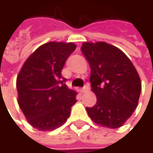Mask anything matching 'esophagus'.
<instances>
[{
  "instance_id": "esophagus-1",
  "label": "esophagus",
  "mask_w": 153,
  "mask_h": 153,
  "mask_svg": "<svg viewBox=\"0 0 153 153\" xmlns=\"http://www.w3.org/2000/svg\"><path fill=\"white\" fill-rule=\"evenodd\" d=\"M88 89H89V88H88V85H87V84H86V85H85V86H84V87H83V88L80 89V91H81L82 93H85V92H87Z\"/></svg>"
}]
</instances>
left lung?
Segmentation results:
<instances>
[{
    "label": "left lung",
    "instance_id": "left-lung-1",
    "mask_svg": "<svg viewBox=\"0 0 153 153\" xmlns=\"http://www.w3.org/2000/svg\"><path fill=\"white\" fill-rule=\"evenodd\" d=\"M90 69L92 91L97 96L94 106L87 107L97 124L121 127L137 106L141 80L129 58L118 48L105 42H84L80 48Z\"/></svg>",
    "mask_w": 153,
    "mask_h": 153
}]
</instances>
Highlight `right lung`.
<instances>
[{
	"label": "right lung",
	"mask_w": 153,
	"mask_h": 153,
	"mask_svg": "<svg viewBox=\"0 0 153 153\" xmlns=\"http://www.w3.org/2000/svg\"><path fill=\"white\" fill-rule=\"evenodd\" d=\"M70 42H48L25 62L17 79L18 105L28 122L48 131L62 126L77 102L76 92L68 88L62 69L75 50Z\"/></svg>",
	"instance_id": "1"
}]
</instances>
